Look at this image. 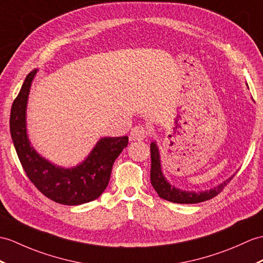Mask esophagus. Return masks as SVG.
<instances>
[{"label":"esophagus","mask_w":263,"mask_h":263,"mask_svg":"<svg viewBox=\"0 0 263 263\" xmlns=\"http://www.w3.org/2000/svg\"><path fill=\"white\" fill-rule=\"evenodd\" d=\"M146 137H148V131H146L145 127L142 125L134 126L130 133L131 141H140V140H143Z\"/></svg>","instance_id":"obj_1"}]
</instances>
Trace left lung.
<instances>
[{"label":"left lung","mask_w":263,"mask_h":263,"mask_svg":"<svg viewBox=\"0 0 263 263\" xmlns=\"http://www.w3.org/2000/svg\"><path fill=\"white\" fill-rule=\"evenodd\" d=\"M150 150H151V170H150L151 185L154 186L155 191L157 192L158 195H159V197L166 199L168 201H172V203L196 204V203H201V201L209 200L221 193L224 189V187L227 186L232 180V178L234 177V175L231 176L229 179L223 181L222 184H219L218 186L210 189V191L197 192V193L181 191V189L176 188L173 185H170L168 180L164 178L161 170L159 149H158L156 142H151Z\"/></svg>","instance_id":"1"}]
</instances>
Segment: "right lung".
I'll use <instances>...</instances> for the list:
<instances>
[{"mask_svg": "<svg viewBox=\"0 0 263 263\" xmlns=\"http://www.w3.org/2000/svg\"><path fill=\"white\" fill-rule=\"evenodd\" d=\"M38 69L29 72L12 104L10 132L28 178L46 197L63 205H81L99 198L108 185L115 159L126 148L129 138L100 139L86 159L72 168H63L41 157L29 141L27 103Z\"/></svg>", "mask_w": 263, "mask_h": 263, "instance_id": "obj_1", "label": "right lung"}]
</instances>
